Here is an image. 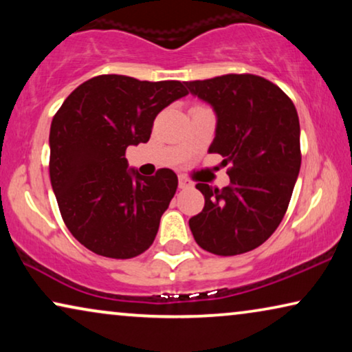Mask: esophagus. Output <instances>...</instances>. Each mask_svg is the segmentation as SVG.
<instances>
[{
    "label": "esophagus",
    "mask_w": 352,
    "mask_h": 352,
    "mask_svg": "<svg viewBox=\"0 0 352 352\" xmlns=\"http://www.w3.org/2000/svg\"><path fill=\"white\" fill-rule=\"evenodd\" d=\"M192 187V182L184 176H179V189H189Z\"/></svg>",
    "instance_id": "esophagus-1"
}]
</instances>
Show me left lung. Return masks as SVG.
<instances>
[{
  "instance_id": "left-lung-1",
  "label": "left lung",
  "mask_w": 352,
  "mask_h": 352,
  "mask_svg": "<svg viewBox=\"0 0 352 352\" xmlns=\"http://www.w3.org/2000/svg\"><path fill=\"white\" fill-rule=\"evenodd\" d=\"M186 85L213 105L218 124L208 152L230 165L224 189L195 186L205 206L189 219V228L195 242L213 254L252 252L271 237L290 204L301 166L296 109L277 85L252 74Z\"/></svg>"
}]
</instances>
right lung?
Instances as JSON below:
<instances>
[{
    "label": "right lung",
    "instance_id": "right-lung-1",
    "mask_svg": "<svg viewBox=\"0 0 352 352\" xmlns=\"http://www.w3.org/2000/svg\"><path fill=\"white\" fill-rule=\"evenodd\" d=\"M189 94L181 81L94 76L64 100L51 123L50 177L62 219L96 254L129 259L155 240L177 176L128 170V146L147 142L153 120Z\"/></svg>",
    "mask_w": 352,
    "mask_h": 352
}]
</instances>
